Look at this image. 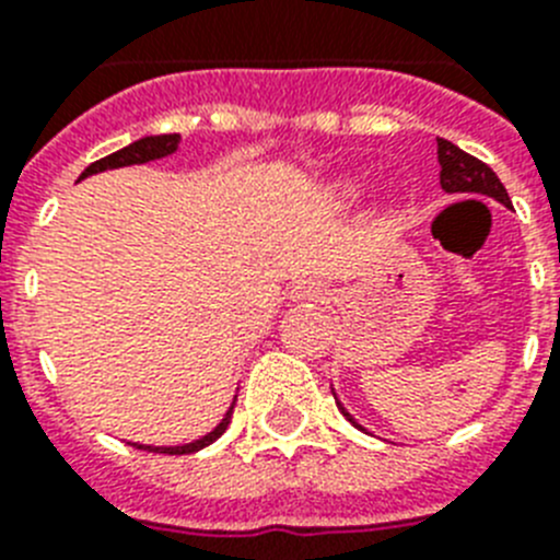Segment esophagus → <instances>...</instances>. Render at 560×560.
Segmentation results:
<instances>
[{"label": "esophagus", "instance_id": "esophagus-1", "mask_svg": "<svg viewBox=\"0 0 560 560\" xmlns=\"http://www.w3.org/2000/svg\"><path fill=\"white\" fill-rule=\"evenodd\" d=\"M323 296L325 285L319 283V280H311V277L296 280V283L291 285V300H294V303H311V300H323Z\"/></svg>", "mask_w": 560, "mask_h": 560}]
</instances>
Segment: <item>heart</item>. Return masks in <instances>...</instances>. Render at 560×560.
Instances as JSON below:
<instances>
[{"label": "heart", "instance_id": "obj_1", "mask_svg": "<svg viewBox=\"0 0 560 560\" xmlns=\"http://www.w3.org/2000/svg\"><path fill=\"white\" fill-rule=\"evenodd\" d=\"M334 190H336V196H339V199H345V201L359 199L361 192H364V176H361V173H348V176L336 179Z\"/></svg>", "mask_w": 560, "mask_h": 560}]
</instances>
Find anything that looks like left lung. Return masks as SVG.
Returning a JSON list of instances; mask_svg holds the SVG:
<instances>
[{"label":"left lung","instance_id":"8db88e82","mask_svg":"<svg viewBox=\"0 0 560 560\" xmlns=\"http://www.w3.org/2000/svg\"><path fill=\"white\" fill-rule=\"evenodd\" d=\"M438 162H440V187L452 196H488V199H497L499 205L511 207V196L504 190V185L499 182L497 173L491 167L479 162L477 156L465 153L463 148H457L454 142L440 140L438 137ZM336 395V393H334ZM336 407L341 409V415L353 423V427L364 429L348 409L341 407V400H336Z\"/></svg>","mask_w":560,"mask_h":560}]
</instances>
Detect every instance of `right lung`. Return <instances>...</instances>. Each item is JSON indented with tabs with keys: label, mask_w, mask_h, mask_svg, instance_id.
<instances>
[{
	"label": "right lung",
	"mask_w": 560,
	"mask_h": 560,
	"mask_svg": "<svg viewBox=\"0 0 560 560\" xmlns=\"http://www.w3.org/2000/svg\"><path fill=\"white\" fill-rule=\"evenodd\" d=\"M179 142H182L179 133H151V137L133 140L131 145L120 148V151H114V153H108V156H103V160L92 162V165L81 173V179H86V176H95V173H103V171H114V167L145 165V162H153V160H165V156H171V153L179 151ZM232 409H235V398H232L230 409L224 412V418H221L219 427L212 429V432L201 434V438L192 440V443H182V446H145V443H131V446L142 448V452H160V454L201 452V448L210 446V443H215V440L226 432V427H230V420H232Z\"/></svg>",
	"instance_id": "right-lung-1"
}]
</instances>
